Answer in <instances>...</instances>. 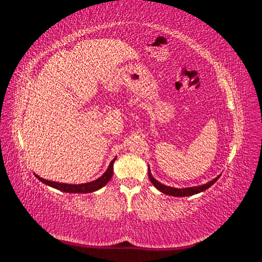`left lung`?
Instances as JSON below:
<instances>
[{
  "instance_id": "obj_1",
  "label": "left lung",
  "mask_w": 262,
  "mask_h": 262,
  "mask_svg": "<svg viewBox=\"0 0 262 262\" xmlns=\"http://www.w3.org/2000/svg\"><path fill=\"white\" fill-rule=\"evenodd\" d=\"M148 178L150 180V182L155 186V188H157L160 190L161 192L166 193L168 195H172V196H188V195H192L195 193H199L204 191V190H207L208 188H210L213 184H215L217 181V179L220 178V176H217L215 179H213L211 181H209L208 184H204L202 186H198V187H190V188H182V189H178V188H172V187H168V186H165L162 185L161 182H158L153 176L152 173H150V170L148 168Z\"/></svg>"
}]
</instances>
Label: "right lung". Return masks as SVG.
Instances as JSON below:
<instances>
[{"mask_svg": "<svg viewBox=\"0 0 262 262\" xmlns=\"http://www.w3.org/2000/svg\"><path fill=\"white\" fill-rule=\"evenodd\" d=\"M116 161V158L112 161L110 163L108 169L106 170V172L102 175L101 177H99L98 179L91 181V182H86V184H82V185H69V184H62V182H55V181H50V180H46L41 177H39L37 175H35L39 180L43 184L48 185L52 188H55L58 190H61V191L64 192H69V193H89V192H93L96 191V190L100 189L101 187H104L107 182L112 179L113 177V172H114V162Z\"/></svg>", "mask_w": 262, "mask_h": 262, "instance_id": "obj_1", "label": "right lung"}]
</instances>
